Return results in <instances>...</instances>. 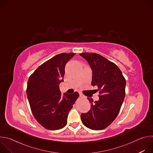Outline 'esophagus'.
<instances>
[{
  "instance_id": "obj_1",
  "label": "esophagus",
  "mask_w": 153,
  "mask_h": 153,
  "mask_svg": "<svg viewBox=\"0 0 153 153\" xmlns=\"http://www.w3.org/2000/svg\"><path fill=\"white\" fill-rule=\"evenodd\" d=\"M79 96L81 97H82V96H83V94H82V93H79Z\"/></svg>"
}]
</instances>
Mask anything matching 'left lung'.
Instances as JSON below:
<instances>
[{"instance_id":"left-lung-1","label":"left lung","mask_w":153,"mask_h":153,"mask_svg":"<svg viewBox=\"0 0 153 153\" xmlns=\"http://www.w3.org/2000/svg\"><path fill=\"white\" fill-rule=\"evenodd\" d=\"M80 55L88 62L93 71L91 85L97 86L99 100L91 103V110L82 113L83 124L93 130H101L110 125L117 116L125 96L126 80L117 65L96 53Z\"/></svg>"}]
</instances>
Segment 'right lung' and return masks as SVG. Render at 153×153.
<instances>
[{
    "label": "right lung",
    "instance_id": "right-lung-1",
    "mask_svg": "<svg viewBox=\"0 0 153 153\" xmlns=\"http://www.w3.org/2000/svg\"><path fill=\"white\" fill-rule=\"evenodd\" d=\"M75 53H61L39 66L30 76L27 95L32 113L46 129L57 130L67 123V117L79 94L61 96L59 83L63 81L65 67Z\"/></svg>",
    "mask_w": 153,
    "mask_h": 153
}]
</instances>
